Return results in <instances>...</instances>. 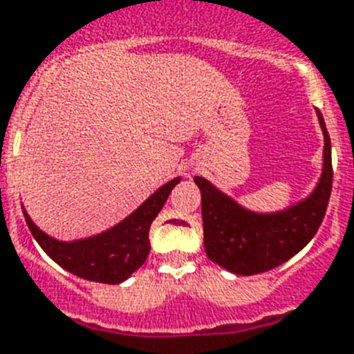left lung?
Segmentation results:
<instances>
[{"label": "left lung", "mask_w": 354, "mask_h": 354, "mask_svg": "<svg viewBox=\"0 0 354 354\" xmlns=\"http://www.w3.org/2000/svg\"><path fill=\"white\" fill-rule=\"evenodd\" d=\"M317 117L325 138L323 174L308 198L283 211H248L207 179L194 177L201 190L203 244L211 261L233 274H259L291 259L312 241L332 190L330 138L319 110Z\"/></svg>", "instance_id": "1"}]
</instances>
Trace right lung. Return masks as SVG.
Segmentation results:
<instances>
[{"mask_svg": "<svg viewBox=\"0 0 354 354\" xmlns=\"http://www.w3.org/2000/svg\"><path fill=\"white\" fill-rule=\"evenodd\" d=\"M179 180L180 177H175L166 183L117 225L80 241H57L39 230L26 211L24 216L37 243L59 267L84 280L121 283L147 259L149 227Z\"/></svg>", "mask_w": 354, "mask_h": 354, "instance_id": "right-lung-1", "label": "right lung"}]
</instances>
